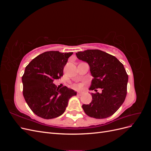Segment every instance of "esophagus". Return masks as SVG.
<instances>
[{
  "label": "esophagus",
  "instance_id": "1",
  "mask_svg": "<svg viewBox=\"0 0 151 151\" xmlns=\"http://www.w3.org/2000/svg\"><path fill=\"white\" fill-rule=\"evenodd\" d=\"M84 93L83 92V91H77V95H79V96H81V95H82Z\"/></svg>",
  "mask_w": 151,
  "mask_h": 151
}]
</instances>
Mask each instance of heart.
I'll use <instances>...</instances> for the list:
<instances>
[{"instance_id":"obj_1","label":"heart","mask_w":151,"mask_h":151,"mask_svg":"<svg viewBox=\"0 0 151 151\" xmlns=\"http://www.w3.org/2000/svg\"><path fill=\"white\" fill-rule=\"evenodd\" d=\"M81 86L80 84L74 86V88H81Z\"/></svg>"}]
</instances>
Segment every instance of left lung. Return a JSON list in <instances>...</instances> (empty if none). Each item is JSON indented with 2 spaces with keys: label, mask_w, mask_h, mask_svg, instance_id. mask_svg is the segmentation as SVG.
Wrapping results in <instances>:
<instances>
[{
  "label": "left lung",
  "mask_w": 151,
  "mask_h": 151,
  "mask_svg": "<svg viewBox=\"0 0 151 151\" xmlns=\"http://www.w3.org/2000/svg\"><path fill=\"white\" fill-rule=\"evenodd\" d=\"M79 60L86 62L94 79L89 89H102V93H92V101L83 104L90 117L103 119L113 115L124 102L127 91L128 75L124 66L111 55L99 50H87L76 53Z\"/></svg>",
  "instance_id": "8db88e82"
}]
</instances>
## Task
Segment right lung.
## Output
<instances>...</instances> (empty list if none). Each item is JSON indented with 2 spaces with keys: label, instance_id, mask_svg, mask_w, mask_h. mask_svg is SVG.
I'll list each match as a JSON object with an SVG mask.
<instances>
[{
  "label": "right lung",
  "instance_id": "right-lung-1",
  "mask_svg": "<svg viewBox=\"0 0 151 151\" xmlns=\"http://www.w3.org/2000/svg\"><path fill=\"white\" fill-rule=\"evenodd\" d=\"M72 52L50 51L39 55L26 67L22 77L23 96L35 115L44 119L64 113L68 99L76 92L64 86L57 88L53 82L63 76V68Z\"/></svg>",
  "mask_w": 151,
  "mask_h": 151
}]
</instances>
